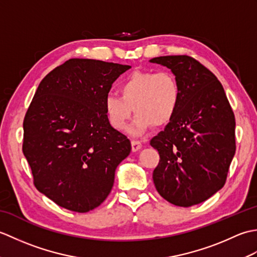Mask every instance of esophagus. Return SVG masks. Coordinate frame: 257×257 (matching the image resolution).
Returning a JSON list of instances; mask_svg holds the SVG:
<instances>
[{
  "label": "esophagus",
  "mask_w": 257,
  "mask_h": 257,
  "mask_svg": "<svg viewBox=\"0 0 257 257\" xmlns=\"http://www.w3.org/2000/svg\"><path fill=\"white\" fill-rule=\"evenodd\" d=\"M141 147H143V145H141L140 141H138V140H132V149H133L134 152L141 149Z\"/></svg>",
  "instance_id": "1"
}]
</instances>
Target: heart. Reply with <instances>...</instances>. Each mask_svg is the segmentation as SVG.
Listing matches in <instances>:
<instances>
[{
    "label": "heart",
    "instance_id": "obj_1",
    "mask_svg": "<svg viewBox=\"0 0 257 257\" xmlns=\"http://www.w3.org/2000/svg\"><path fill=\"white\" fill-rule=\"evenodd\" d=\"M119 94L105 97V114L114 130L125 132L135 111L136 118L130 128L134 136L145 134L154 124H168L181 102V87L170 72H134L120 83Z\"/></svg>",
    "mask_w": 257,
    "mask_h": 257
}]
</instances>
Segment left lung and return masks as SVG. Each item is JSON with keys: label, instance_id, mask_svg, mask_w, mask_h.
<instances>
[{"label": "left lung", "instance_id": "8db88e82", "mask_svg": "<svg viewBox=\"0 0 257 257\" xmlns=\"http://www.w3.org/2000/svg\"><path fill=\"white\" fill-rule=\"evenodd\" d=\"M181 87L176 116L150 141L160 156L152 179L163 199L192 206L221 190L235 155V118L215 75L187 55L150 59Z\"/></svg>", "mask_w": 257, "mask_h": 257}]
</instances>
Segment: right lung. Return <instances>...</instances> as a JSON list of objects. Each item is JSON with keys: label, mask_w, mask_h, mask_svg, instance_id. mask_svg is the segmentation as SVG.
<instances>
[{"label": "right lung", "mask_w": 257, "mask_h": 257, "mask_svg": "<svg viewBox=\"0 0 257 257\" xmlns=\"http://www.w3.org/2000/svg\"><path fill=\"white\" fill-rule=\"evenodd\" d=\"M128 65L72 58L47 74L27 109L23 154L41 193L85 213L110 193L130 140L109 124L103 101Z\"/></svg>", "instance_id": "obj_1"}]
</instances>
